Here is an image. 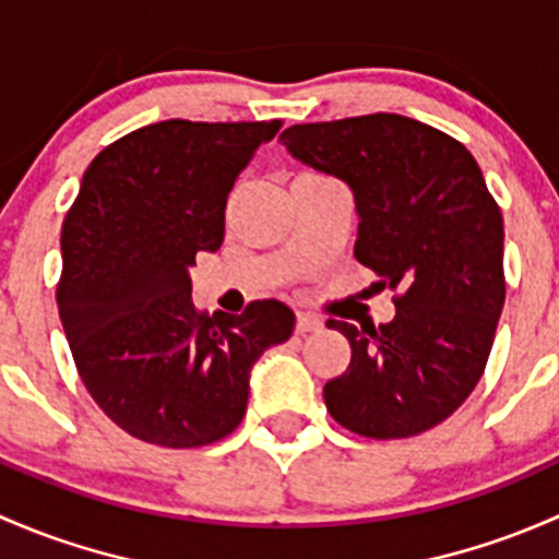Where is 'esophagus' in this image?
<instances>
[{"label":"esophagus","instance_id":"1","mask_svg":"<svg viewBox=\"0 0 559 559\" xmlns=\"http://www.w3.org/2000/svg\"><path fill=\"white\" fill-rule=\"evenodd\" d=\"M320 328H322V320L320 318H314V314H309V312H298L296 333L307 336V333H318Z\"/></svg>","mask_w":559,"mask_h":559}]
</instances>
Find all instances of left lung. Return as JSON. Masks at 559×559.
<instances>
[{
  "instance_id": "obj_1",
  "label": "left lung",
  "mask_w": 559,
  "mask_h": 559,
  "mask_svg": "<svg viewBox=\"0 0 559 559\" xmlns=\"http://www.w3.org/2000/svg\"><path fill=\"white\" fill-rule=\"evenodd\" d=\"M280 140L353 191L355 258L399 290L384 325L328 320L353 347L347 371L322 390L328 412L368 439L444 423L481 379L506 298L503 217L479 164L393 112L290 126Z\"/></svg>"
}]
</instances>
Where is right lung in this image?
Wrapping results in <instances>:
<instances>
[{"instance_id": "right-lung-1", "label": "right lung", "mask_w": 559, "mask_h": 559, "mask_svg": "<svg viewBox=\"0 0 559 559\" xmlns=\"http://www.w3.org/2000/svg\"><path fill=\"white\" fill-rule=\"evenodd\" d=\"M269 123L160 120L105 147L61 228L59 314L80 379L118 428L188 450L241 423L250 371L296 314L255 301L212 318L191 301L195 252L223 245L228 193Z\"/></svg>"}]
</instances>
